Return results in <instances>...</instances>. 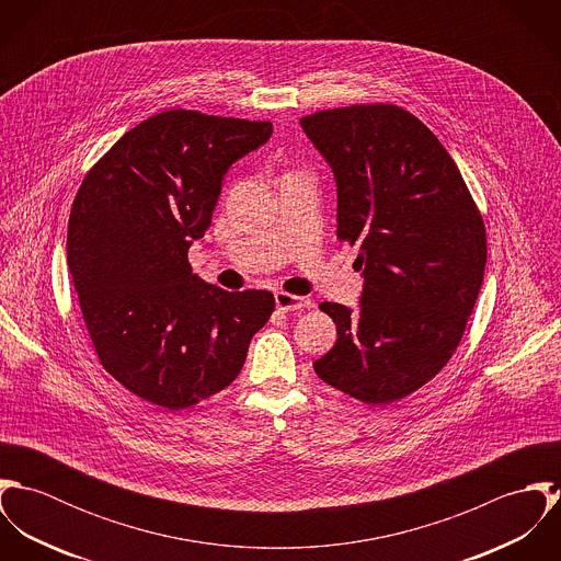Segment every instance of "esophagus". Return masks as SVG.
<instances>
[{
    "label": "esophagus",
    "instance_id": "1",
    "mask_svg": "<svg viewBox=\"0 0 561 561\" xmlns=\"http://www.w3.org/2000/svg\"><path fill=\"white\" fill-rule=\"evenodd\" d=\"M274 298H276L278 311H283V313L305 311V309H311V305H313L309 298H300V296H294V294H287V291H278Z\"/></svg>",
    "mask_w": 561,
    "mask_h": 561
}]
</instances>
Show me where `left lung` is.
<instances>
[{"instance_id": "left-lung-1", "label": "left lung", "mask_w": 561, "mask_h": 561, "mask_svg": "<svg viewBox=\"0 0 561 561\" xmlns=\"http://www.w3.org/2000/svg\"><path fill=\"white\" fill-rule=\"evenodd\" d=\"M336 179V238L358 245L360 309H320L334 347L313 363L336 391L387 405L427 385L454 356L485 265L480 209L447 149L408 110L356 103L305 116Z\"/></svg>"}]
</instances>
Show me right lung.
<instances>
[{
	"label": "right lung",
	"mask_w": 561,
	"mask_h": 561,
	"mask_svg": "<svg viewBox=\"0 0 561 561\" xmlns=\"http://www.w3.org/2000/svg\"><path fill=\"white\" fill-rule=\"evenodd\" d=\"M270 136V121L176 107L129 129L81 181L67 236L81 316L103 369L140 400L181 410L220 393L274 313L270 291H225L187 261L225 172Z\"/></svg>",
	"instance_id": "add662e5"
}]
</instances>
